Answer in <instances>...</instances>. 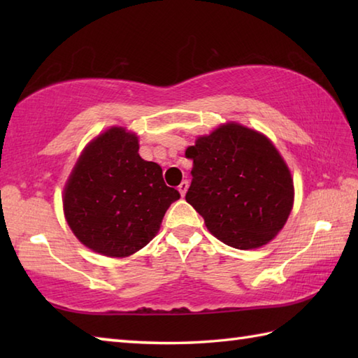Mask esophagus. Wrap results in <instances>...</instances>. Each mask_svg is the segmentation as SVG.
Listing matches in <instances>:
<instances>
[{
	"mask_svg": "<svg viewBox=\"0 0 358 358\" xmlns=\"http://www.w3.org/2000/svg\"><path fill=\"white\" fill-rule=\"evenodd\" d=\"M187 189H189V181H187V180L181 181V185L178 186V191H180V194H181V196H185V195H186Z\"/></svg>",
	"mask_w": 358,
	"mask_h": 358,
	"instance_id": "34e87169",
	"label": "esophagus"
}]
</instances>
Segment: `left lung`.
I'll return each instance as SVG.
<instances>
[{
    "label": "left lung",
    "mask_w": 358,
    "mask_h": 358,
    "mask_svg": "<svg viewBox=\"0 0 358 358\" xmlns=\"http://www.w3.org/2000/svg\"><path fill=\"white\" fill-rule=\"evenodd\" d=\"M186 157L194 162L186 201L220 241L254 249L283 229L292 210L294 183L268 136L227 123L199 136Z\"/></svg>",
    "instance_id": "left-lung-1"
}]
</instances>
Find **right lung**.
I'll use <instances>...</instances> for the list:
<instances>
[{"label": "right lung", "mask_w": 358, "mask_h": 358, "mask_svg": "<svg viewBox=\"0 0 358 358\" xmlns=\"http://www.w3.org/2000/svg\"><path fill=\"white\" fill-rule=\"evenodd\" d=\"M138 136L110 127L83 150L63 194L66 222L83 245L106 257L135 254L155 237L180 199L157 163L138 154Z\"/></svg>", "instance_id": "obj_1"}]
</instances>
